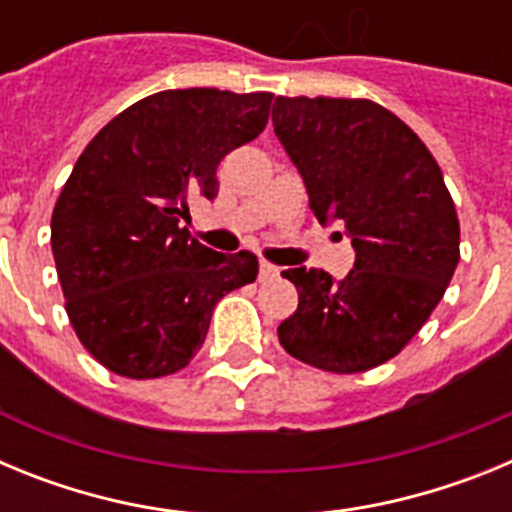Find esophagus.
I'll use <instances>...</instances> for the list:
<instances>
[{"label": "esophagus", "instance_id": "obj_1", "mask_svg": "<svg viewBox=\"0 0 512 512\" xmlns=\"http://www.w3.org/2000/svg\"><path fill=\"white\" fill-rule=\"evenodd\" d=\"M279 277V269L274 264H269V261H261L259 264V279L261 282H266V279H274Z\"/></svg>", "mask_w": 512, "mask_h": 512}]
</instances>
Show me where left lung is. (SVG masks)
I'll list each match as a JSON object with an SVG mask.
<instances>
[{
	"mask_svg": "<svg viewBox=\"0 0 512 512\" xmlns=\"http://www.w3.org/2000/svg\"><path fill=\"white\" fill-rule=\"evenodd\" d=\"M271 122L320 223L341 220L354 269L282 271L300 305L279 325L289 356L333 374L390 361L423 328L459 264V217L436 158L372 99L277 97Z\"/></svg>",
	"mask_w": 512,
	"mask_h": 512,
	"instance_id": "1",
	"label": "left lung"
}]
</instances>
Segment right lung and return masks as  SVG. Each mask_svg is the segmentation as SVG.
<instances>
[{"label":"right lung","instance_id":"right-lung-1","mask_svg":"<svg viewBox=\"0 0 512 512\" xmlns=\"http://www.w3.org/2000/svg\"><path fill=\"white\" fill-rule=\"evenodd\" d=\"M274 94L166 89L92 138L53 207L51 248L81 346L110 372L158 379L202 348L212 310L251 284V251L192 238L189 197H217V164L269 122Z\"/></svg>","mask_w":512,"mask_h":512}]
</instances>
